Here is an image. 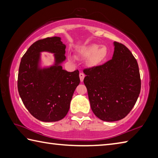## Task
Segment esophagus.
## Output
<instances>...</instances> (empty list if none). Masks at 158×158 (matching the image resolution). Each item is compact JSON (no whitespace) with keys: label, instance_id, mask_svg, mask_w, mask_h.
Returning a JSON list of instances; mask_svg holds the SVG:
<instances>
[{"label":"esophagus","instance_id":"1","mask_svg":"<svg viewBox=\"0 0 158 158\" xmlns=\"http://www.w3.org/2000/svg\"><path fill=\"white\" fill-rule=\"evenodd\" d=\"M79 76H80V79H81V82L83 81L84 77H85V74L83 73H80Z\"/></svg>","mask_w":158,"mask_h":158}]
</instances>
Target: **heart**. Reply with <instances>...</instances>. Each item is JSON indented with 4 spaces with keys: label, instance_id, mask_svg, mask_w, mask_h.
I'll return each instance as SVG.
<instances>
[{
    "label": "heart",
    "instance_id": "obj_1",
    "mask_svg": "<svg viewBox=\"0 0 158 158\" xmlns=\"http://www.w3.org/2000/svg\"><path fill=\"white\" fill-rule=\"evenodd\" d=\"M81 56L88 58V63L91 66H95L103 62L108 54V51L106 46H99L97 44H90L80 51ZM70 60L73 61V57H69Z\"/></svg>",
    "mask_w": 158,
    "mask_h": 158
}]
</instances>
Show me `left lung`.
I'll return each instance as SVG.
<instances>
[{"label": "left lung", "instance_id": "1", "mask_svg": "<svg viewBox=\"0 0 158 158\" xmlns=\"http://www.w3.org/2000/svg\"><path fill=\"white\" fill-rule=\"evenodd\" d=\"M112 59L84 69L92 110L104 121L126 117L136 103L141 90L139 66L131 51L115 41Z\"/></svg>", "mask_w": 158, "mask_h": 158}]
</instances>
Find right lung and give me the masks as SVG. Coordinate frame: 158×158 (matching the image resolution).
Returning a JSON list of instances; mask_svg holds the SVG:
<instances>
[{"label":"right lung","instance_id":"right-lung-1","mask_svg":"<svg viewBox=\"0 0 158 158\" xmlns=\"http://www.w3.org/2000/svg\"><path fill=\"white\" fill-rule=\"evenodd\" d=\"M64 44L58 37L41 39L33 43L22 57L17 87L25 107L37 119L57 121L65 117L73 92L79 85V71L68 72L60 65L65 60ZM55 53L56 64L50 68L38 67L39 52Z\"/></svg>","mask_w":158,"mask_h":158}]
</instances>
